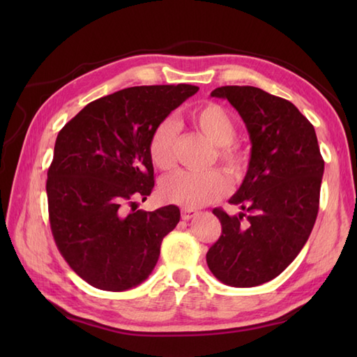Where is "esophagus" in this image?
<instances>
[{
    "label": "esophagus",
    "mask_w": 357,
    "mask_h": 357,
    "mask_svg": "<svg viewBox=\"0 0 357 357\" xmlns=\"http://www.w3.org/2000/svg\"><path fill=\"white\" fill-rule=\"evenodd\" d=\"M196 215H198V211L193 210V208H185V207H184L183 210H181V216H183L184 221H188V219L195 218Z\"/></svg>",
    "instance_id": "obj_1"
}]
</instances>
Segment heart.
Here are the masks:
<instances>
[{"mask_svg":"<svg viewBox=\"0 0 357 357\" xmlns=\"http://www.w3.org/2000/svg\"><path fill=\"white\" fill-rule=\"evenodd\" d=\"M193 126L216 146V158L231 178L241 179L248 165V155L231 142L236 136V124L222 105L202 104L190 113ZM178 128L172 119H162L155 126L149 138L150 161L159 170H170L174 165V144ZM230 190L229 178L219 169L206 172L179 170L165 176L161 195L165 201L185 208H199L222 198Z\"/></svg>","mask_w":357,"mask_h":357,"instance_id":"heart-1","label":"heart"}]
</instances>
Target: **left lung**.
I'll return each mask as SVG.
<instances>
[{
  "instance_id": "1",
  "label": "left lung",
  "mask_w": 357,
  "mask_h": 357,
  "mask_svg": "<svg viewBox=\"0 0 357 357\" xmlns=\"http://www.w3.org/2000/svg\"><path fill=\"white\" fill-rule=\"evenodd\" d=\"M238 110L250 135L248 169L230 204L239 215L215 208L222 225L207 252L210 271L230 287H256L279 276L313 230L324 159L312 123L294 104L252 86L211 92Z\"/></svg>"
}]
</instances>
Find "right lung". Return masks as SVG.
I'll use <instances>...</instances> for the list:
<instances>
[{
	"instance_id": "obj_1",
	"label": "right lung",
	"mask_w": 357,
	"mask_h": 357,
	"mask_svg": "<svg viewBox=\"0 0 357 357\" xmlns=\"http://www.w3.org/2000/svg\"><path fill=\"white\" fill-rule=\"evenodd\" d=\"M199 87H128L92 101L58 133L47 172L50 229L79 278L105 291L139 285L179 222V208L136 210L155 185L149 138ZM134 210L126 213V206Z\"/></svg>"
}]
</instances>
